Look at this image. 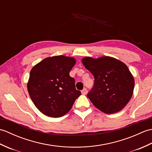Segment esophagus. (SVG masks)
<instances>
[{"instance_id":"esophagus-1","label":"esophagus","mask_w":152,"mask_h":152,"mask_svg":"<svg viewBox=\"0 0 152 152\" xmlns=\"http://www.w3.org/2000/svg\"><path fill=\"white\" fill-rule=\"evenodd\" d=\"M87 93H88V90H87L86 88L83 89V90H82V93L83 95H86Z\"/></svg>"}]
</instances>
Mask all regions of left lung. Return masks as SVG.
<instances>
[{
	"label": "left lung",
	"mask_w": 152,
	"mask_h": 152,
	"mask_svg": "<svg viewBox=\"0 0 152 152\" xmlns=\"http://www.w3.org/2000/svg\"><path fill=\"white\" fill-rule=\"evenodd\" d=\"M82 63L95 78L94 85L88 93L93 104L105 114L120 111L130 101L134 80L125 63L111 57L98 59L87 57Z\"/></svg>",
	"instance_id": "8db88e82"
}]
</instances>
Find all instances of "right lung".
<instances>
[{"instance_id": "add662e5", "label": "right lung", "mask_w": 152, "mask_h": 152, "mask_svg": "<svg viewBox=\"0 0 152 152\" xmlns=\"http://www.w3.org/2000/svg\"><path fill=\"white\" fill-rule=\"evenodd\" d=\"M76 63L73 57L64 56L44 59L30 72L27 89L36 107L51 118H59L72 108L81 95L69 72Z\"/></svg>"}]
</instances>
